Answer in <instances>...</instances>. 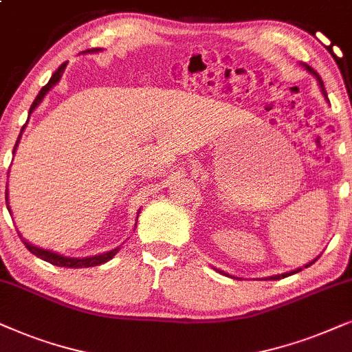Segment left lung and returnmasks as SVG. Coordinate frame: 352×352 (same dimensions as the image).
<instances>
[{
	"mask_svg": "<svg viewBox=\"0 0 352 352\" xmlns=\"http://www.w3.org/2000/svg\"><path fill=\"white\" fill-rule=\"evenodd\" d=\"M304 65H306V69L309 70V72H311L312 75H314V77H316L317 78V82H318V85H320V90H322V93H323V96H325L327 98V91H325V87H323V82H322V78L320 77H318V74L316 72V70H314L312 67H309V65L307 64H304ZM317 259H314L312 262H309V264L307 265H304V267H309V265H311V264H314V262H316ZM302 269H296V270H293V272H289V274H282V275H274V277H270V280H280V278H285V277H288V275H292V274H296V272H301Z\"/></svg>",
	"mask_w": 352,
	"mask_h": 352,
	"instance_id": "1",
	"label": "left lung"
}]
</instances>
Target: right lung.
Wrapping results in <instances>:
<instances>
[{
    "label": "right lung",
    "mask_w": 352,
    "mask_h": 352,
    "mask_svg": "<svg viewBox=\"0 0 352 352\" xmlns=\"http://www.w3.org/2000/svg\"><path fill=\"white\" fill-rule=\"evenodd\" d=\"M87 51H88V53H96V51H101V48H93V50H87ZM65 65H67V63L60 64L59 69L56 70V72L53 74V77L50 78V82L46 83V85H45L43 88H41L40 93H38V95H36V98H35L34 104L30 106L29 116L32 114V112H34L35 107L38 106L41 101H43V98H45L46 93H48V91L51 90V88H53V87L56 85V83H58V82L60 80V77H63V72H64ZM22 129H23V127H22ZM21 133H22V130H21ZM19 140H21V135H19V138H17V142H16V146H14V151H12V153H16V148H17V144H19ZM6 206H8L9 212H11V209H9V203H8V188H6ZM137 220H138V215H137ZM135 225H137V223H135ZM22 243H23V245H25V248L32 252V254H35L36 257H40V259H43V261H46V262H50V264L58 265V267H69V269H82V267L101 265V264H104V262H107L109 259H112V257H114V256L117 254V252H119V250H120V248H116V250H111V251H107V252H102V254L91 256V257H82V259H80V257H65V256L58 254V252H53V251H48V250H41V248H36V246H34V245H30V243H27L25 240H23V238H22Z\"/></svg>",
    "instance_id": "obj_1"
}]
</instances>
